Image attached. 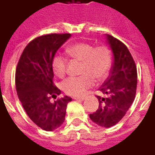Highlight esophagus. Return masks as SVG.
<instances>
[{
	"instance_id": "34e87169",
	"label": "esophagus",
	"mask_w": 155,
	"mask_h": 155,
	"mask_svg": "<svg viewBox=\"0 0 155 155\" xmlns=\"http://www.w3.org/2000/svg\"><path fill=\"white\" fill-rule=\"evenodd\" d=\"M73 99L76 101H84V97H73Z\"/></svg>"
}]
</instances>
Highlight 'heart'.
I'll use <instances>...</instances> for the list:
<instances>
[{
  "label": "heart",
  "instance_id": "b5f03b06",
  "mask_svg": "<svg viewBox=\"0 0 155 155\" xmlns=\"http://www.w3.org/2000/svg\"><path fill=\"white\" fill-rule=\"evenodd\" d=\"M65 53L71 61H81V74L71 77L61 83V89L71 96H80L93 85L94 80L101 82L107 77L113 62V52L106 45H94L87 42H76L65 49ZM68 59L63 55H54L51 68L58 77H64L67 69Z\"/></svg>",
  "mask_w": 155,
  "mask_h": 155
}]
</instances>
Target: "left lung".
Masks as SVG:
<instances>
[{
  "label": "left lung",
  "mask_w": 155,
  "mask_h": 155,
  "mask_svg": "<svg viewBox=\"0 0 155 155\" xmlns=\"http://www.w3.org/2000/svg\"><path fill=\"white\" fill-rule=\"evenodd\" d=\"M114 53L110 75L100 88L99 108L90 114L91 120L101 127L114 126L126 114L134 101L137 89V67L129 49L120 40L108 35Z\"/></svg>",
  "instance_id": "left-lung-1"
}]
</instances>
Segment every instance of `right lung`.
<instances>
[{"label":"right lung","mask_w":155,"mask_h":155,"mask_svg":"<svg viewBox=\"0 0 155 155\" xmlns=\"http://www.w3.org/2000/svg\"><path fill=\"white\" fill-rule=\"evenodd\" d=\"M71 34H47L36 37L25 46L15 70V89L29 118L38 127L52 131L64 123L71 98L61 94L54 84L51 61ZM55 99L51 101V98Z\"/></svg>","instance_id":"right-lung-1"}]
</instances>
